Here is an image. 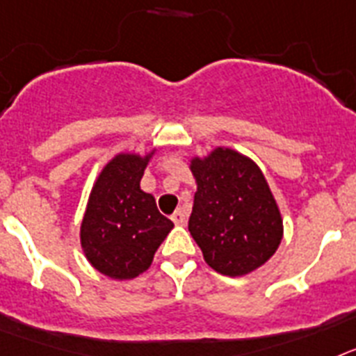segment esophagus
<instances>
[{
  "instance_id": "obj_1",
  "label": "esophagus",
  "mask_w": 356,
  "mask_h": 356,
  "mask_svg": "<svg viewBox=\"0 0 356 356\" xmlns=\"http://www.w3.org/2000/svg\"><path fill=\"white\" fill-rule=\"evenodd\" d=\"M172 220L177 225H184L186 224V211H184V209H177V211L172 215Z\"/></svg>"
}]
</instances>
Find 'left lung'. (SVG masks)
Wrapping results in <instances>:
<instances>
[{
    "label": "left lung",
    "instance_id": "left-lung-1",
    "mask_svg": "<svg viewBox=\"0 0 356 356\" xmlns=\"http://www.w3.org/2000/svg\"><path fill=\"white\" fill-rule=\"evenodd\" d=\"M197 182L188 229L218 274L245 276L268 261L283 238V218L264 172L233 148L191 157Z\"/></svg>",
    "mask_w": 356,
    "mask_h": 356
}]
</instances>
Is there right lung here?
Returning a JSON list of instances; mask_svg holds the SVG:
<instances>
[{
  "label": "right lung",
  "mask_w": 356,
  "mask_h": 356,
  "mask_svg": "<svg viewBox=\"0 0 356 356\" xmlns=\"http://www.w3.org/2000/svg\"><path fill=\"white\" fill-rule=\"evenodd\" d=\"M156 148L145 156L116 154L102 168L89 193L80 245L89 264L111 280H132L152 265L174 222L161 215L140 182Z\"/></svg>",
  "instance_id": "obj_1"
}]
</instances>
